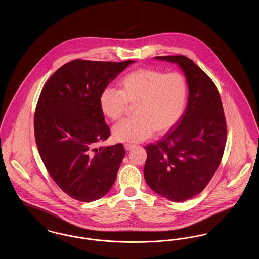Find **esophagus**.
Instances as JSON below:
<instances>
[{"label": "esophagus", "instance_id": "obj_1", "mask_svg": "<svg viewBox=\"0 0 259 259\" xmlns=\"http://www.w3.org/2000/svg\"><path fill=\"white\" fill-rule=\"evenodd\" d=\"M134 147H135V145H133V144H124V148L126 150H130V149H132Z\"/></svg>", "mask_w": 259, "mask_h": 259}]
</instances>
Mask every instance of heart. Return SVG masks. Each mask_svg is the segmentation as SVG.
I'll return each mask as SVG.
<instances>
[{"label":"heart","instance_id":"obj_1","mask_svg":"<svg viewBox=\"0 0 259 259\" xmlns=\"http://www.w3.org/2000/svg\"><path fill=\"white\" fill-rule=\"evenodd\" d=\"M120 90L105 87L99 97L100 109L111 120H119L129 104L136 105L135 117L124 119L112 128L116 141L141 142L153 133L172 129L184 114L187 82L180 73H165L153 68H141L125 74Z\"/></svg>","mask_w":259,"mask_h":259}]
</instances>
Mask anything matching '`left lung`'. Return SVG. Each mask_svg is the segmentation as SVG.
<instances>
[{
    "instance_id": "1",
    "label": "left lung",
    "mask_w": 259,
    "mask_h": 259,
    "mask_svg": "<svg viewBox=\"0 0 259 259\" xmlns=\"http://www.w3.org/2000/svg\"><path fill=\"white\" fill-rule=\"evenodd\" d=\"M177 63L188 89L187 107L171 132L149 144L144 176L157 194L175 202L198 195L222 162L227 136L219 90L207 74L185 55L157 56Z\"/></svg>"
}]
</instances>
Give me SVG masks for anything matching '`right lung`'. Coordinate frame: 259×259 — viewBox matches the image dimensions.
Wrapping results in <instances>:
<instances>
[{
    "instance_id": "1",
    "label": "right lung",
    "mask_w": 259,
    "mask_h": 259,
    "mask_svg": "<svg viewBox=\"0 0 259 259\" xmlns=\"http://www.w3.org/2000/svg\"><path fill=\"white\" fill-rule=\"evenodd\" d=\"M133 62L75 59L41 89L34 117L37 150L52 180L73 199L95 201L115 182L125 149L122 144L95 148L111 135L99 97Z\"/></svg>"
}]
</instances>
